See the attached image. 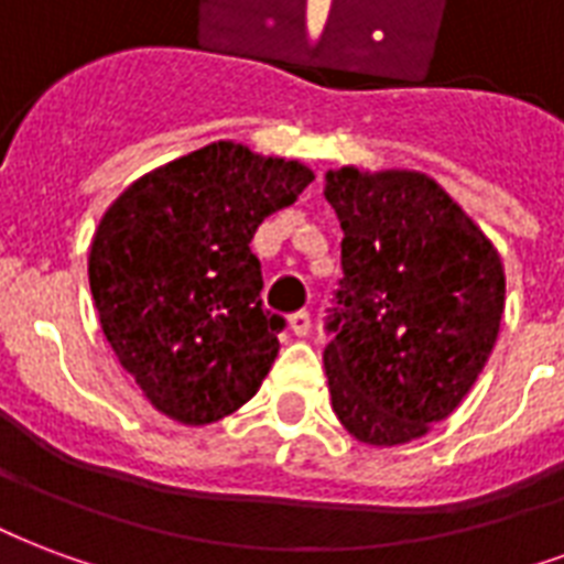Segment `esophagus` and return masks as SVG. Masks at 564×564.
Wrapping results in <instances>:
<instances>
[{
	"label": "esophagus",
	"mask_w": 564,
	"mask_h": 564,
	"mask_svg": "<svg viewBox=\"0 0 564 564\" xmlns=\"http://www.w3.org/2000/svg\"><path fill=\"white\" fill-rule=\"evenodd\" d=\"M288 327L294 336H308V329H312V315L308 312H294V315L288 317Z\"/></svg>",
	"instance_id": "obj_1"
}]
</instances>
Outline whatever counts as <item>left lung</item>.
Returning <instances> with one entry per match:
<instances>
[{"label": "left lung", "instance_id": "1", "mask_svg": "<svg viewBox=\"0 0 564 564\" xmlns=\"http://www.w3.org/2000/svg\"><path fill=\"white\" fill-rule=\"evenodd\" d=\"M341 273L324 347L338 422L368 446L422 437L458 408L497 345L506 273L455 198L422 172H327Z\"/></svg>", "mask_w": 564, "mask_h": 564}]
</instances>
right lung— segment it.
Masks as SVG:
<instances>
[{
	"label": "right lung",
	"instance_id": "1",
	"mask_svg": "<svg viewBox=\"0 0 564 564\" xmlns=\"http://www.w3.org/2000/svg\"><path fill=\"white\" fill-rule=\"evenodd\" d=\"M315 181L297 160L214 142L127 186L88 252L106 341L160 413L210 425L243 408L285 321L261 303L252 235Z\"/></svg>",
	"mask_w": 564,
	"mask_h": 564
}]
</instances>
